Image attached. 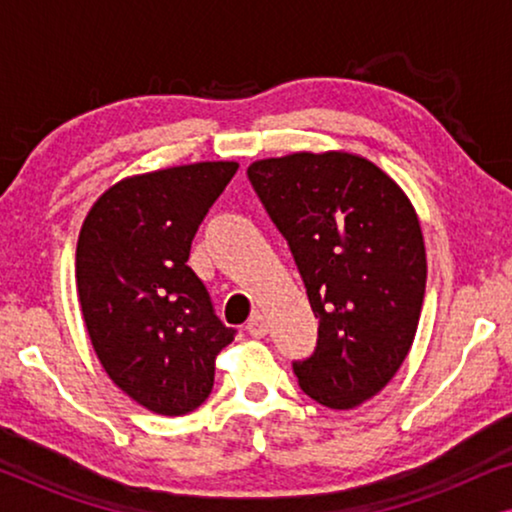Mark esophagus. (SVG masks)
<instances>
[{
    "label": "esophagus",
    "mask_w": 512,
    "mask_h": 512,
    "mask_svg": "<svg viewBox=\"0 0 512 512\" xmlns=\"http://www.w3.org/2000/svg\"><path fill=\"white\" fill-rule=\"evenodd\" d=\"M247 333L249 335H254V338H263L265 333H268V321H265V317L263 314H254V317L249 319V324H247Z\"/></svg>",
    "instance_id": "obj_1"
}]
</instances>
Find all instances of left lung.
I'll return each instance as SVG.
<instances>
[{"instance_id":"obj_1","label":"left lung","mask_w":512,"mask_h":512,"mask_svg":"<svg viewBox=\"0 0 512 512\" xmlns=\"http://www.w3.org/2000/svg\"><path fill=\"white\" fill-rule=\"evenodd\" d=\"M247 177L289 244L319 319L317 347L293 361L300 389L349 410L387 387L415 340L426 251L410 200L352 153H291Z\"/></svg>"}]
</instances>
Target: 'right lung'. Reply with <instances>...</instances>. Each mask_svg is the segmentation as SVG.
Wrapping results in <instances>:
<instances>
[{"mask_svg": "<svg viewBox=\"0 0 512 512\" xmlns=\"http://www.w3.org/2000/svg\"><path fill=\"white\" fill-rule=\"evenodd\" d=\"M237 163H195L111 186L76 244V289L95 354L132 401L179 417L205 403L235 338L188 268L191 242Z\"/></svg>", "mask_w": 512, "mask_h": 512, "instance_id": "add662e5", "label": "right lung"}]
</instances>
